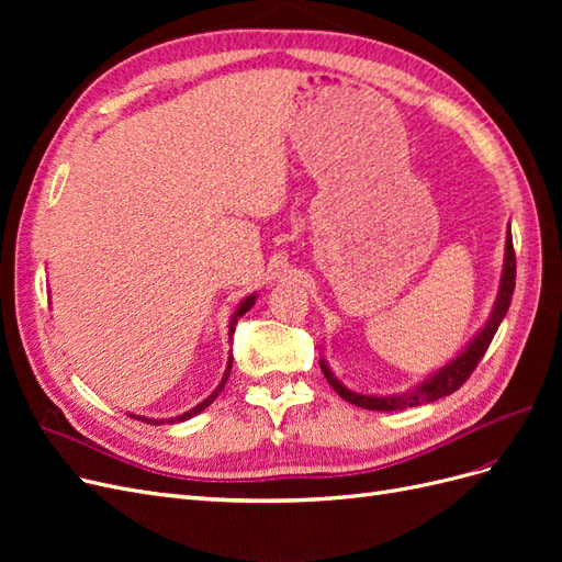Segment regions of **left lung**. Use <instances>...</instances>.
Here are the masks:
<instances>
[{
	"label": "left lung",
	"instance_id": "obj_1",
	"mask_svg": "<svg viewBox=\"0 0 562 562\" xmlns=\"http://www.w3.org/2000/svg\"><path fill=\"white\" fill-rule=\"evenodd\" d=\"M514 288H516V252H514V239H512V229L506 232V252H504V269H502V281H499V295L495 300V310H492L490 318L485 326L481 328V333L471 339V345L452 359L448 366H443L440 370H436L431 378L424 380L422 384H417L415 389L405 391V394L398 396H366V394H356V391L347 389L342 382H339L333 370L328 368V363L321 359V370L326 375L328 384L337 391L339 396L345 401L366 407V411H380V413H391V411H403V407H413V405H422V403H434L443 396L454 394V391L462 386L471 372L479 366V361L485 356L492 337H495L499 323L504 321L508 304H512L514 297Z\"/></svg>",
	"mask_w": 562,
	"mask_h": 562
}]
</instances>
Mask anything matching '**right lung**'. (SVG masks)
<instances>
[{"label": "right lung", "instance_id": "add662e5", "mask_svg": "<svg viewBox=\"0 0 562 562\" xmlns=\"http://www.w3.org/2000/svg\"><path fill=\"white\" fill-rule=\"evenodd\" d=\"M252 304H255V295H248L241 304H239V310H236L234 312V316H232V321H229V337L234 335V326H236V323H239V318L252 307ZM229 370H232V359H229V363H227V370H225V378H223V382H220L217 384V389L213 391V394L206 398V401H201L199 405H194L192 407V411H187V413H182V415H178V417H171V419H149V417H140V415H131L133 419H140V422H147V424H166V422H171V424H176V422H184V419H192L194 415H199L201 411H206V407L217 398V394H220V391H223L225 389V384H227V378H229Z\"/></svg>", "mask_w": 562, "mask_h": 562}]
</instances>
